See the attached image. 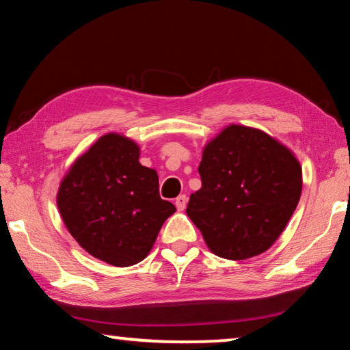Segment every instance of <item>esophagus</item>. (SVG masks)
Returning a JSON list of instances; mask_svg holds the SVG:
<instances>
[{"mask_svg":"<svg viewBox=\"0 0 350 350\" xmlns=\"http://www.w3.org/2000/svg\"><path fill=\"white\" fill-rule=\"evenodd\" d=\"M187 202H188V198L185 196V194H180L179 198H176V208L179 210V211H183L185 210V206H187Z\"/></svg>","mask_w":350,"mask_h":350,"instance_id":"34e87169","label":"esophagus"}]
</instances>
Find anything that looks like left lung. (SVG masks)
<instances>
[{
	"mask_svg": "<svg viewBox=\"0 0 350 350\" xmlns=\"http://www.w3.org/2000/svg\"><path fill=\"white\" fill-rule=\"evenodd\" d=\"M202 188L187 215L210 250L241 260L269 250L299 202L303 173L286 146L259 129L230 125L205 146Z\"/></svg>",
	"mask_w": 350,
	"mask_h": 350,
	"instance_id": "1",
	"label": "left lung"
}]
</instances>
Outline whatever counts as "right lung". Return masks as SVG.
Listing matches in <instances>:
<instances>
[{
    "label": "right lung",
    "instance_id": "right-lung-1",
    "mask_svg": "<svg viewBox=\"0 0 350 350\" xmlns=\"http://www.w3.org/2000/svg\"><path fill=\"white\" fill-rule=\"evenodd\" d=\"M57 202L74 239L116 267L140 262L176 211L159 194L156 171L139 163V146L118 134L103 135L72 165Z\"/></svg>",
    "mask_w": 350,
    "mask_h": 350
}]
</instances>
